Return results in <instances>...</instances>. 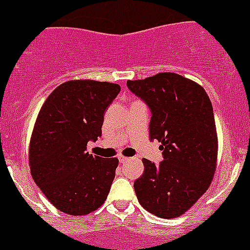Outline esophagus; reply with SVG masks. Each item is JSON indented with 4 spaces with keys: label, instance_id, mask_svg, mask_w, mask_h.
Listing matches in <instances>:
<instances>
[{
    "label": "esophagus",
    "instance_id": "1",
    "mask_svg": "<svg viewBox=\"0 0 250 250\" xmlns=\"http://www.w3.org/2000/svg\"><path fill=\"white\" fill-rule=\"evenodd\" d=\"M127 160H129V159H128V157H125V156H122V155H121V156H118V161H120L121 164H125Z\"/></svg>",
    "mask_w": 250,
    "mask_h": 250
}]
</instances>
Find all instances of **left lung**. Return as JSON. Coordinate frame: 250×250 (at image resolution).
I'll use <instances>...</instances> for the list:
<instances>
[{"label":"left lung","instance_id":"8db88e82","mask_svg":"<svg viewBox=\"0 0 250 250\" xmlns=\"http://www.w3.org/2000/svg\"><path fill=\"white\" fill-rule=\"evenodd\" d=\"M127 86L151 111L149 138L161 143L164 161L143 159L134 182L140 205L162 219L183 215L209 188L217 160L214 111L207 91L176 73H157Z\"/></svg>","mask_w":250,"mask_h":250}]
</instances>
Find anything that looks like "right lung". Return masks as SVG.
I'll return each mask as SVG.
<instances>
[{"label":"right lung","instance_id":"1","mask_svg":"<svg viewBox=\"0 0 250 250\" xmlns=\"http://www.w3.org/2000/svg\"><path fill=\"white\" fill-rule=\"evenodd\" d=\"M121 91L118 84L69 81L43 103L30 139L29 166L34 181L51 204L82 216L105 203L118 166L86 151L101 137L104 113Z\"/></svg>","mask_w":250,"mask_h":250}]
</instances>
